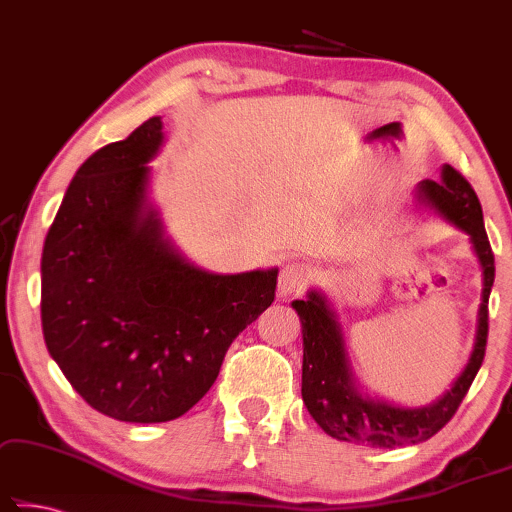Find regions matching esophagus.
<instances>
[{
	"mask_svg": "<svg viewBox=\"0 0 512 512\" xmlns=\"http://www.w3.org/2000/svg\"><path fill=\"white\" fill-rule=\"evenodd\" d=\"M311 279V270L305 263H286L279 272V295H298L305 291Z\"/></svg>",
	"mask_w": 512,
	"mask_h": 512,
	"instance_id": "1",
	"label": "esophagus"
}]
</instances>
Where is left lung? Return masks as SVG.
<instances>
[{"label":"left lung","mask_w":512,"mask_h":512,"mask_svg":"<svg viewBox=\"0 0 512 512\" xmlns=\"http://www.w3.org/2000/svg\"><path fill=\"white\" fill-rule=\"evenodd\" d=\"M418 201L434 207L443 219L469 235L483 268V300L478 309L476 342L464 372L446 395L420 409H406L360 392L346 358V346L337 314L328 298L309 291L307 300H293L302 323V402L311 418L332 439L372 448H395L427 441L455 416L476 379L487 346V302L494 284V254L485 233L483 207L471 184L453 166H443L441 182L425 180Z\"/></svg>","instance_id":"left-lung-1"}]
</instances>
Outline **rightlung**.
Returning a JSON list of instances; mask_svg holds the SVG:
<instances>
[{
	"instance_id": "add662e5",
	"label": "right lung",
	"mask_w": 512,
	"mask_h": 512,
	"mask_svg": "<svg viewBox=\"0 0 512 512\" xmlns=\"http://www.w3.org/2000/svg\"><path fill=\"white\" fill-rule=\"evenodd\" d=\"M164 122L78 168L41 256V323L48 353L103 416L166 422L217 381L233 339L274 302L277 268L214 274L166 238L150 191Z\"/></svg>"
}]
</instances>
